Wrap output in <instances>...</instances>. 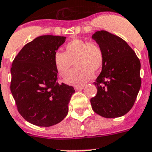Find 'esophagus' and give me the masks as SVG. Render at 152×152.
<instances>
[{"instance_id":"34e87169","label":"esophagus","mask_w":152,"mask_h":152,"mask_svg":"<svg viewBox=\"0 0 152 152\" xmlns=\"http://www.w3.org/2000/svg\"><path fill=\"white\" fill-rule=\"evenodd\" d=\"M85 88L84 86H77V87H75V90H83Z\"/></svg>"}]
</instances>
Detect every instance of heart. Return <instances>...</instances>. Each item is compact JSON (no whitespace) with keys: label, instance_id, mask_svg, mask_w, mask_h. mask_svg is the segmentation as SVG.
Listing matches in <instances>:
<instances>
[{"label":"heart","instance_id":"b5f03b06","mask_svg":"<svg viewBox=\"0 0 152 152\" xmlns=\"http://www.w3.org/2000/svg\"><path fill=\"white\" fill-rule=\"evenodd\" d=\"M104 60L103 49L98 42L74 39L65 45V52L54 53V64L58 73L64 76L73 62L76 67L67 73L64 81L73 85H82L92 79L93 72L99 71Z\"/></svg>","mask_w":152,"mask_h":152}]
</instances>
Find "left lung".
<instances>
[{"label": "left lung", "mask_w": 152, "mask_h": 152, "mask_svg": "<svg viewBox=\"0 0 152 152\" xmlns=\"http://www.w3.org/2000/svg\"><path fill=\"white\" fill-rule=\"evenodd\" d=\"M103 49L102 70L94 85L97 94L90 99L93 111L107 118L126 114L136 100L141 85L140 62L126 41L107 31L92 36Z\"/></svg>", "instance_id": "1"}]
</instances>
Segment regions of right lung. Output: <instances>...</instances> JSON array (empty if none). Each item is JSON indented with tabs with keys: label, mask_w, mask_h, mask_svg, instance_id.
I'll return each instance as SVG.
<instances>
[{
	"label": "right lung",
	"mask_w": 152,
	"mask_h": 152,
	"mask_svg": "<svg viewBox=\"0 0 152 152\" xmlns=\"http://www.w3.org/2000/svg\"><path fill=\"white\" fill-rule=\"evenodd\" d=\"M65 37L43 35L25 45L11 67L10 90L20 114L34 125L48 127L62 121L75 90L57 82L54 53Z\"/></svg>",
	"instance_id": "right-lung-1"
}]
</instances>
